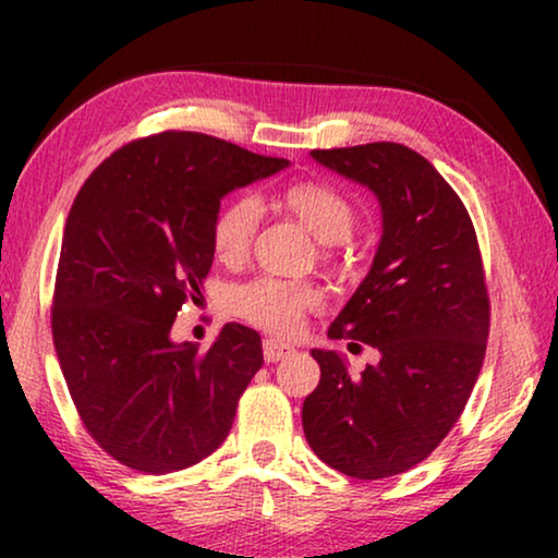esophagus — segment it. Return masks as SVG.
Masks as SVG:
<instances>
[{
	"instance_id": "esophagus-1",
	"label": "esophagus",
	"mask_w": 558,
	"mask_h": 558,
	"mask_svg": "<svg viewBox=\"0 0 558 558\" xmlns=\"http://www.w3.org/2000/svg\"><path fill=\"white\" fill-rule=\"evenodd\" d=\"M294 353L292 345H287V342H279V340H264V361L266 363H279L284 361Z\"/></svg>"
}]
</instances>
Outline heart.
I'll return each instance as SVG.
<instances>
[{
	"mask_svg": "<svg viewBox=\"0 0 558 558\" xmlns=\"http://www.w3.org/2000/svg\"><path fill=\"white\" fill-rule=\"evenodd\" d=\"M281 201L323 243H342L355 228V208L340 190L325 182H296ZM262 223V203L254 195L233 197L213 220V248L226 264L243 262ZM323 292L310 281L256 277L231 289V310L271 335L300 330L304 315L319 307Z\"/></svg>",
	"mask_w": 558,
	"mask_h": 558,
	"instance_id": "1",
	"label": "heart"
}]
</instances>
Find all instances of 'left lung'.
I'll list each match as a JSON object with an SVG mask.
<instances>
[{"mask_svg":"<svg viewBox=\"0 0 558 558\" xmlns=\"http://www.w3.org/2000/svg\"><path fill=\"white\" fill-rule=\"evenodd\" d=\"M312 159L378 197L371 271L327 335L380 357L353 378L335 350H312L319 384L304 399V437L342 475L391 477L439 447L483 368L490 300L477 235L460 195L403 144L315 149Z\"/></svg>","mask_w":558,"mask_h":558,"instance_id":"obj_1","label":"left lung"}]
</instances>
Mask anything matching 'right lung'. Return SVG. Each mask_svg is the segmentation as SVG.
Segmentation results:
<instances>
[{
    "label": "right lung",
    "mask_w": 558,
    "mask_h": 558,
    "mask_svg": "<svg viewBox=\"0 0 558 558\" xmlns=\"http://www.w3.org/2000/svg\"><path fill=\"white\" fill-rule=\"evenodd\" d=\"M284 167L216 136L162 132L113 151L73 201L52 340L88 434L126 468L185 470L231 432L264 365L258 332L228 323L197 350L170 330L203 296L220 201Z\"/></svg>",
    "instance_id": "right-lung-1"
}]
</instances>
